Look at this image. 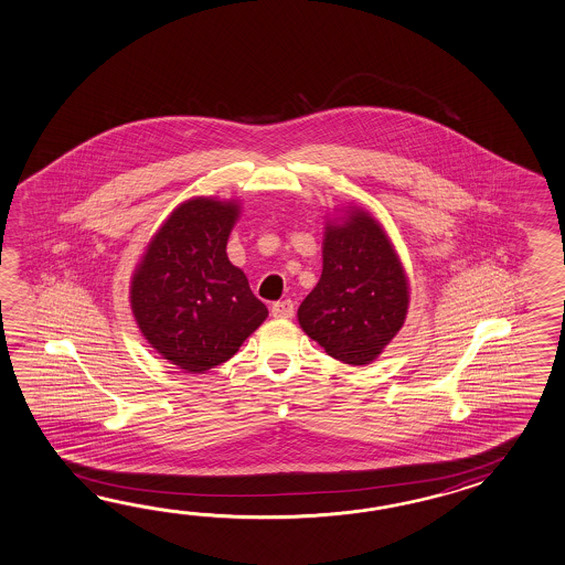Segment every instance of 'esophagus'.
<instances>
[{
	"instance_id": "34e87169",
	"label": "esophagus",
	"mask_w": 565,
	"mask_h": 565,
	"mask_svg": "<svg viewBox=\"0 0 565 565\" xmlns=\"http://www.w3.org/2000/svg\"><path fill=\"white\" fill-rule=\"evenodd\" d=\"M294 310H296V308H294V301H276V303L271 306V316H274V318H284V320H288V318L294 316Z\"/></svg>"
}]
</instances>
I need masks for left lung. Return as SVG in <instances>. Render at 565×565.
Instances as JSON below:
<instances>
[{
	"instance_id": "1",
	"label": "left lung",
	"mask_w": 565,
	"mask_h": 565,
	"mask_svg": "<svg viewBox=\"0 0 565 565\" xmlns=\"http://www.w3.org/2000/svg\"><path fill=\"white\" fill-rule=\"evenodd\" d=\"M407 303L402 264L375 218L354 211L327 226L322 276L298 310L310 339L342 363H369L399 332Z\"/></svg>"
}]
</instances>
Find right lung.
Instances as JSON below:
<instances>
[{
  "label": "right lung",
  "mask_w": 565,
  "mask_h": 565,
  "mask_svg": "<svg viewBox=\"0 0 565 565\" xmlns=\"http://www.w3.org/2000/svg\"><path fill=\"white\" fill-rule=\"evenodd\" d=\"M235 202L194 199L170 214L131 281V308L151 347L186 373L225 363L267 318L228 262Z\"/></svg>",
  "instance_id": "right-lung-1"
}]
</instances>
